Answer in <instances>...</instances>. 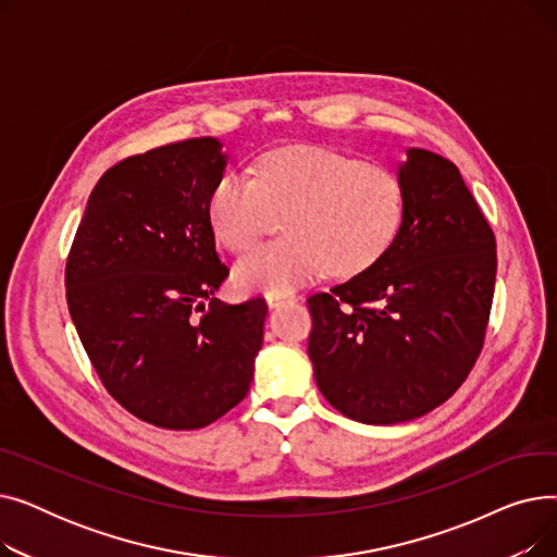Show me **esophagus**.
Returning <instances> with one entry per match:
<instances>
[{
    "instance_id": "34e87169",
    "label": "esophagus",
    "mask_w": 557,
    "mask_h": 557,
    "mask_svg": "<svg viewBox=\"0 0 557 557\" xmlns=\"http://www.w3.org/2000/svg\"><path fill=\"white\" fill-rule=\"evenodd\" d=\"M290 300H296V296H277V294H269V296H267L269 307H280V305L290 302Z\"/></svg>"
}]
</instances>
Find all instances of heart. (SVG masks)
<instances>
[{
	"label": "heart",
	"instance_id": "heart-1",
	"mask_svg": "<svg viewBox=\"0 0 557 557\" xmlns=\"http://www.w3.org/2000/svg\"><path fill=\"white\" fill-rule=\"evenodd\" d=\"M404 185L386 164L361 162L327 146H284L257 160L255 178L223 173L210 189L208 219L216 239L244 252L284 214V239L234 267L244 290L290 294L327 269L355 275L393 244L404 216Z\"/></svg>",
	"mask_w": 557,
	"mask_h": 557
}]
</instances>
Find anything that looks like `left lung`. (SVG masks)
Wrapping results in <instances>:
<instances>
[{
    "label": "left lung",
    "mask_w": 557,
    "mask_h": 557,
    "mask_svg": "<svg viewBox=\"0 0 557 557\" xmlns=\"http://www.w3.org/2000/svg\"><path fill=\"white\" fill-rule=\"evenodd\" d=\"M404 216L366 271L307 300L320 393L363 424L416 420L474 368L492 309L496 242L447 158L406 149Z\"/></svg>",
    "instance_id": "left-lung-1"
}]
</instances>
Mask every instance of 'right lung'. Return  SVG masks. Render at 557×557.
<instances>
[{"instance_id": "1", "label": "right lung", "mask_w": 557, "mask_h": 557, "mask_svg": "<svg viewBox=\"0 0 557 557\" xmlns=\"http://www.w3.org/2000/svg\"><path fill=\"white\" fill-rule=\"evenodd\" d=\"M221 146L194 137L110 166L65 267L70 315L101 384L162 429L208 426L237 406L263 341V298H214L230 273L208 219Z\"/></svg>"}]
</instances>
